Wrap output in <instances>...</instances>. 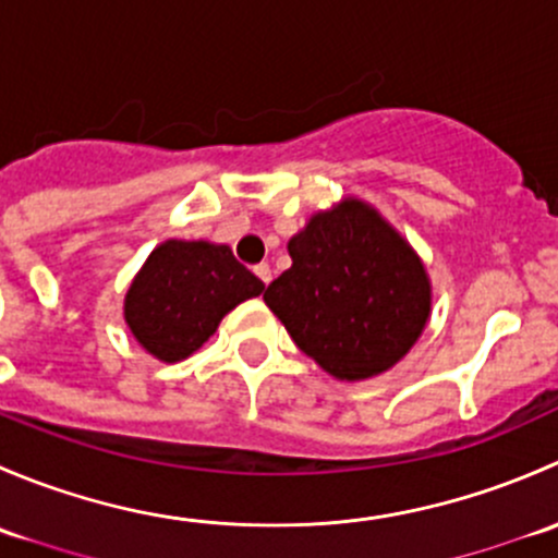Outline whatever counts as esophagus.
I'll return each instance as SVG.
<instances>
[{
    "instance_id": "1",
    "label": "esophagus",
    "mask_w": 558,
    "mask_h": 558,
    "mask_svg": "<svg viewBox=\"0 0 558 558\" xmlns=\"http://www.w3.org/2000/svg\"><path fill=\"white\" fill-rule=\"evenodd\" d=\"M253 272H256V278L262 280L264 286H267L269 280H272V269H269V264H256V267H253Z\"/></svg>"
}]
</instances>
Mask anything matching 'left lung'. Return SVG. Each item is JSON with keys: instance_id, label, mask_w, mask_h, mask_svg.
<instances>
[{"instance_id": "left-lung-1", "label": "left lung", "mask_w": 558, "mask_h": 558, "mask_svg": "<svg viewBox=\"0 0 558 558\" xmlns=\"http://www.w3.org/2000/svg\"><path fill=\"white\" fill-rule=\"evenodd\" d=\"M291 267L264 291L291 340L340 380L386 373L429 318V278L397 232L359 199L289 240Z\"/></svg>"}]
</instances>
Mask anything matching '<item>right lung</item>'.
Returning <instances> with one entry per match:
<instances>
[{
	"instance_id": "obj_1",
	"label": "right lung",
	"mask_w": 558,
	"mask_h": 558,
	"mask_svg": "<svg viewBox=\"0 0 558 558\" xmlns=\"http://www.w3.org/2000/svg\"><path fill=\"white\" fill-rule=\"evenodd\" d=\"M262 291V280L232 247L167 240L134 278L123 315L145 351L180 362L202 348L232 307Z\"/></svg>"
}]
</instances>
